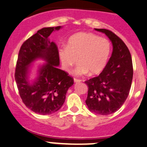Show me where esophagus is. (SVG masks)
<instances>
[{"label": "esophagus", "mask_w": 147, "mask_h": 147, "mask_svg": "<svg viewBox=\"0 0 147 147\" xmlns=\"http://www.w3.org/2000/svg\"><path fill=\"white\" fill-rule=\"evenodd\" d=\"M74 82H76V83H79V82H82V80H81V79H76V78H74Z\"/></svg>", "instance_id": "obj_1"}]
</instances>
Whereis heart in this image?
Here are the masks:
<instances>
[{
	"instance_id": "obj_1",
	"label": "heart",
	"mask_w": 147,
	"mask_h": 147,
	"mask_svg": "<svg viewBox=\"0 0 147 147\" xmlns=\"http://www.w3.org/2000/svg\"><path fill=\"white\" fill-rule=\"evenodd\" d=\"M111 53V44L105 38L93 33L81 32L73 35L68 41L66 48L60 50L63 67L69 71L76 63V75L89 74L97 75L107 65Z\"/></svg>"
}]
</instances>
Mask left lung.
Masks as SVG:
<instances>
[{
  "label": "left lung",
  "mask_w": 147,
  "mask_h": 147,
  "mask_svg": "<svg viewBox=\"0 0 147 147\" xmlns=\"http://www.w3.org/2000/svg\"><path fill=\"white\" fill-rule=\"evenodd\" d=\"M105 33L113 43V50L107 65L99 76L86 81V104L92 113L112 114L119 110L129 94L133 79L132 58L128 47L118 36L106 29Z\"/></svg>",
  "instance_id": "1"
}]
</instances>
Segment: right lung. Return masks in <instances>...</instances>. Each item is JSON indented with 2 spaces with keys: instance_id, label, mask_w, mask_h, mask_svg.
Wrapping results in <instances>:
<instances>
[{
  "instance_id": "1",
  "label": "right lung",
  "mask_w": 147,
  "mask_h": 147,
  "mask_svg": "<svg viewBox=\"0 0 147 147\" xmlns=\"http://www.w3.org/2000/svg\"><path fill=\"white\" fill-rule=\"evenodd\" d=\"M61 26L45 27L24 42L20 47L15 70V80L24 104L32 111L40 115H50L60 110L63 105L68 88L74 84V79L58 67L59 53L56 44L48 37ZM37 58L45 59L47 63L38 71L34 84L28 81L30 63Z\"/></svg>"
}]
</instances>
